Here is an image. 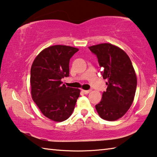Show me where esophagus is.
<instances>
[{
	"instance_id": "34e87169",
	"label": "esophagus",
	"mask_w": 157,
	"mask_h": 157,
	"mask_svg": "<svg viewBox=\"0 0 157 157\" xmlns=\"http://www.w3.org/2000/svg\"><path fill=\"white\" fill-rule=\"evenodd\" d=\"M82 92L84 94H88L89 92H91V90H82Z\"/></svg>"
}]
</instances>
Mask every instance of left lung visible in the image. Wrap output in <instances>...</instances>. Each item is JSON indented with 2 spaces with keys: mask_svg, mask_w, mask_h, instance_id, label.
<instances>
[{
  "mask_svg": "<svg viewBox=\"0 0 157 157\" xmlns=\"http://www.w3.org/2000/svg\"><path fill=\"white\" fill-rule=\"evenodd\" d=\"M95 54L103 79H108V87L103 91L96 109L102 119L117 120L124 116L135 96L137 78L131 61L119 47L103 43L89 47Z\"/></svg>",
  "mask_w": 157,
  "mask_h": 157,
  "instance_id": "obj_1",
  "label": "left lung"
}]
</instances>
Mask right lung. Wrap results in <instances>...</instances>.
Returning a JSON list of instances; mask_svg holds the SVG:
<instances>
[{
    "label": "right lung",
    "mask_w": 157,
    "mask_h": 157,
    "mask_svg": "<svg viewBox=\"0 0 157 157\" xmlns=\"http://www.w3.org/2000/svg\"><path fill=\"white\" fill-rule=\"evenodd\" d=\"M79 49L54 45L43 49L31 68V95L44 116L55 121L66 120L73 113L80 90L66 87L61 79L69 76L70 59Z\"/></svg>",
    "instance_id": "obj_1"
}]
</instances>
